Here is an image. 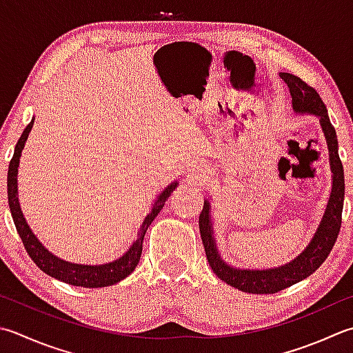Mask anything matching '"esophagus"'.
I'll return each instance as SVG.
<instances>
[{
  "label": "esophagus",
  "mask_w": 353,
  "mask_h": 353,
  "mask_svg": "<svg viewBox=\"0 0 353 353\" xmlns=\"http://www.w3.org/2000/svg\"><path fill=\"white\" fill-rule=\"evenodd\" d=\"M191 168H192V174L197 176V177L205 174V165L202 162H194L191 165Z\"/></svg>",
  "instance_id": "obj_1"
}]
</instances>
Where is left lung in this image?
Segmentation results:
<instances>
[{"mask_svg":"<svg viewBox=\"0 0 353 353\" xmlns=\"http://www.w3.org/2000/svg\"><path fill=\"white\" fill-rule=\"evenodd\" d=\"M286 82L292 98V110L295 114H312L319 117L324 139L327 143L329 165L332 171V188H330L326 210L323 212L319 226L312 239L295 259L285 265L266 269H245L236 268L223 260L217 248L214 234V217L211 208V197L205 199L202 214L199 217L200 236L205 246L206 259L214 274L228 285L239 291L250 294H275L301 280L307 279L319 269L323 261L332 251L335 240L341 228V212L344 203V170L338 156V139L335 128L330 123L327 108L320 94L305 81L291 73H279Z\"/></svg>","mask_w":353,"mask_h":353,"instance_id":"8db88e82","label":"left lung"}]
</instances>
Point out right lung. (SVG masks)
I'll return each instance as SVG.
<instances>
[{"label":"right lung","mask_w":353,"mask_h":353,"mask_svg":"<svg viewBox=\"0 0 353 353\" xmlns=\"http://www.w3.org/2000/svg\"><path fill=\"white\" fill-rule=\"evenodd\" d=\"M33 122H34V117H32L30 123L24 128L23 134H21L15 147V153H13V157L9 165V172H7V197H9L10 212H12L13 222H15L19 237L24 243L26 251L29 252L30 259L37 263V266L41 269V271L46 272L47 275H50L53 279L68 283V285L81 286V288H105V286L116 285V283H119L121 280L128 277V275L136 269L137 263H139L145 232H147L151 222H153L157 214L163 208V205L168 200L171 192L177 188L179 182L177 181L171 182L167 188H163L161 192H159L154 203L151 205L150 214L145 217V220L139 228L136 240L130 245L128 250L123 252L119 259L108 261V263H102V265H81V263H72V261L62 260L58 257V255H54L48 251L47 248L41 243L39 239L34 236L29 223H27L23 211H21V205H19L18 167H19L21 153H23L27 137H29V133L33 127Z\"/></svg>","instance_id":"right-lung-1"}]
</instances>
